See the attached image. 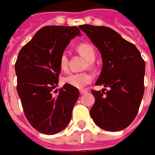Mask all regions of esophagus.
I'll return each mask as SVG.
<instances>
[{
	"mask_svg": "<svg viewBox=\"0 0 155 155\" xmlns=\"http://www.w3.org/2000/svg\"><path fill=\"white\" fill-rule=\"evenodd\" d=\"M79 92L81 94H85V93H87V90H79Z\"/></svg>",
	"mask_w": 155,
	"mask_h": 155,
	"instance_id": "1",
	"label": "esophagus"
}]
</instances>
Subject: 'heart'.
<instances>
[{
  "instance_id": "b5f03b06",
  "label": "heart",
  "mask_w": 155,
  "mask_h": 155,
  "mask_svg": "<svg viewBox=\"0 0 155 155\" xmlns=\"http://www.w3.org/2000/svg\"><path fill=\"white\" fill-rule=\"evenodd\" d=\"M80 54L85 57L87 61H93L95 58L94 50L93 47L89 44H81L78 48ZM68 65V57L65 53H63L60 57V66L62 70H66ZM92 75L86 72L81 73H71L69 74L64 78V81L68 85L74 86L78 89H81L85 87L87 84L92 81Z\"/></svg>"
}]
</instances>
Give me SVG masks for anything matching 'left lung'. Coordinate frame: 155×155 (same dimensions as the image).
Listing matches in <instances>:
<instances>
[{
	"mask_svg": "<svg viewBox=\"0 0 155 155\" xmlns=\"http://www.w3.org/2000/svg\"><path fill=\"white\" fill-rule=\"evenodd\" d=\"M79 28L97 47L102 58V70L95 85L108 88L91 90L95 102L90 116L103 130H122L135 118L143 97L144 60L134 45L112 28L91 25Z\"/></svg>",
	"mask_w": 155,
	"mask_h": 155,
	"instance_id": "1",
	"label": "left lung"
}]
</instances>
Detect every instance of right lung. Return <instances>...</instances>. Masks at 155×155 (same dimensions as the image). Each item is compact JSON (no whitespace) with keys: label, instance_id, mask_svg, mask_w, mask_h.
<instances>
[{"label":"right lung","instance_id":"add662e5","mask_svg":"<svg viewBox=\"0 0 155 155\" xmlns=\"http://www.w3.org/2000/svg\"><path fill=\"white\" fill-rule=\"evenodd\" d=\"M81 35L77 26H44L18 54L17 94L28 122L40 133L55 134L70 123L78 88L65 84L57 96L53 91L58 84L61 55L71 39Z\"/></svg>","mask_w":155,"mask_h":155}]
</instances>
